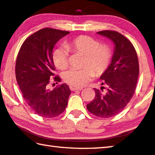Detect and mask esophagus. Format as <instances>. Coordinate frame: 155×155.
<instances>
[{"label": "esophagus", "mask_w": 155, "mask_h": 155, "mask_svg": "<svg viewBox=\"0 0 155 155\" xmlns=\"http://www.w3.org/2000/svg\"><path fill=\"white\" fill-rule=\"evenodd\" d=\"M70 88L72 91H81L83 90V88H77V87H70Z\"/></svg>", "instance_id": "obj_1"}]
</instances>
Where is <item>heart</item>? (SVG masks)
<instances>
[{"mask_svg": "<svg viewBox=\"0 0 155 155\" xmlns=\"http://www.w3.org/2000/svg\"><path fill=\"white\" fill-rule=\"evenodd\" d=\"M65 47L74 54L83 55L82 67L79 70H70L64 74V80L71 87L81 88L91 78L105 72L111 61L112 53L110 47L101 44L98 40L87 35H78L65 43ZM52 59L59 70L68 66V52L64 48H59L53 52ZM95 74H94V73Z\"/></svg>", "mask_w": 155, "mask_h": 155, "instance_id": "heart-1", "label": "heart"}]
</instances>
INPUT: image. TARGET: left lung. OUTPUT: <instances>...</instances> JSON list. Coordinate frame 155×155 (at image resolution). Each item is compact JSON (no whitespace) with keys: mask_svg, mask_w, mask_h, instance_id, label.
Wrapping results in <instances>:
<instances>
[{"mask_svg":"<svg viewBox=\"0 0 155 155\" xmlns=\"http://www.w3.org/2000/svg\"><path fill=\"white\" fill-rule=\"evenodd\" d=\"M114 41L115 51L111 63L101 77V90L94 88L96 96L87 104V110L97 117L108 118L124 109L134 95L140 72L137 52L130 40L115 31L98 32ZM107 88L104 92L103 89Z\"/></svg>","mask_w":155,"mask_h":155,"instance_id":"8db88e82","label":"left lung"}]
</instances>
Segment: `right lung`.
<instances>
[{
  "mask_svg": "<svg viewBox=\"0 0 155 155\" xmlns=\"http://www.w3.org/2000/svg\"><path fill=\"white\" fill-rule=\"evenodd\" d=\"M69 33L52 28H42L26 39L18 52L15 78L25 102L41 117H57L67 107L71 93L68 85L63 83L50 90L48 85L55 70L52 50L60 39ZM53 81L57 83L61 78L56 76Z\"/></svg>",
  "mask_w": 155,
  "mask_h": 155,
  "instance_id": "right-lung-1",
  "label": "right lung"
}]
</instances>
